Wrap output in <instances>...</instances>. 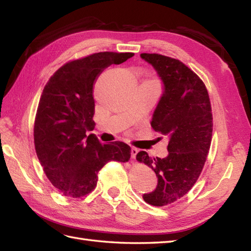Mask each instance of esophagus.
Here are the masks:
<instances>
[{"label": "esophagus", "mask_w": 251, "mask_h": 251, "mask_svg": "<svg viewBox=\"0 0 251 251\" xmlns=\"http://www.w3.org/2000/svg\"><path fill=\"white\" fill-rule=\"evenodd\" d=\"M131 158H136V155L138 154V152H139V150H138L137 148H131Z\"/></svg>", "instance_id": "34e87169"}]
</instances>
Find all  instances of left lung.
I'll return each instance as SVG.
<instances>
[{"label": "left lung", "instance_id": "left-lung-1", "mask_svg": "<svg viewBox=\"0 0 251 251\" xmlns=\"http://www.w3.org/2000/svg\"><path fill=\"white\" fill-rule=\"evenodd\" d=\"M164 84V92L152 116V128L169 138L168 155L152 158L146 151L137 161L151 167L157 186L143 194L148 204L162 207L183 197L199 179L212 137L209 96L201 79L178 59L159 54H141Z\"/></svg>", "mask_w": 251, "mask_h": 251}]
</instances>
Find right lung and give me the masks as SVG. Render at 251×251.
I'll return each instance as SVG.
<instances>
[{
  "mask_svg": "<svg viewBox=\"0 0 251 251\" xmlns=\"http://www.w3.org/2000/svg\"><path fill=\"white\" fill-rule=\"evenodd\" d=\"M134 52L103 51L69 61L52 74L42 93L34 122L36 155L51 184L69 197H82L97 185V174L110 161L128 162L130 147L101 145L94 135V85L105 68Z\"/></svg>",
  "mask_w": 251,
  "mask_h": 251,
  "instance_id": "right-lung-1",
  "label": "right lung"
}]
</instances>
